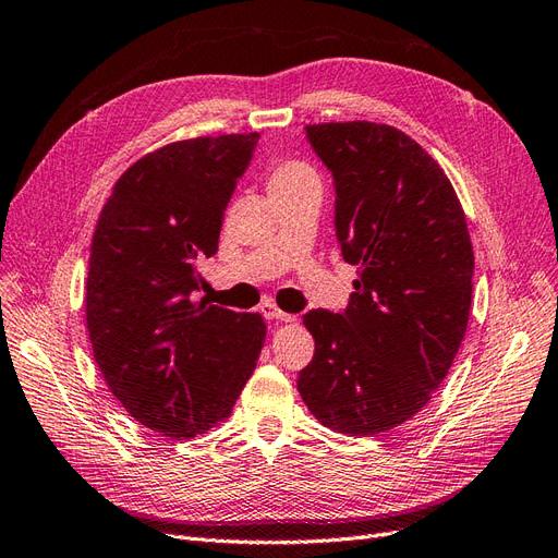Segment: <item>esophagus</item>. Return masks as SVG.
<instances>
[{
    "label": "esophagus",
    "mask_w": 558,
    "mask_h": 558,
    "mask_svg": "<svg viewBox=\"0 0 558 558\" xmlns=\"http://www.w3.org/2000/svg\"><path fill=\"white\" fill-rule=\"evenodd\" d=\"M262 313L268 317V320H278V323H292L294 320V315L280 311L276 304H270V301L262 306Z\"/></svg>",
    "instance_id": "1"
}]
</instances>
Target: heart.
Listing matches in <instances>:
<instances>
[{"instance_id":"heart-1","label":"heart","mask_w":558,"mask_h":558,"mask_svg":"<svg viewBox=\"0 0 558 558\" xmlns=\"http://www.w3.org/2000/svg\"><path fill=\"white\" fill-rule=\"evenodd\" d=\"M266 182L270 196L292 194V191L308 186L320 189V178H317L315 168L301 158H274L266 168Z\"/></svg>"}]
</instances>
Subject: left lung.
Wrapping results in <instances>:
<instances>
[{"label": "left lung", "instance_id": "8db88e82", "mask_svg": "<svg viewBox=\"0 0 558 558\" xmlns=\"http://www.w3.org/2000/svg\"><path fill=\"white\" fill-rule=\"evenodd\" d=\"M306 135L337 186V235L357 266L343 313L304 325L315 355L299 395L325 427L372 437L433 400L463 343L474 252L447 172L388 123H313Z\"/></svg>", "mask_w": 558, "mask_h": 558}]
</instances>
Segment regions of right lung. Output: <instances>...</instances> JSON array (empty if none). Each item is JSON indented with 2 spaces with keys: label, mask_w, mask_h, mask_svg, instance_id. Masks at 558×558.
<instances>
[{
  "label": "right lung",
  "mask_w": 558,
  "mask_h": 558,
  "mask_svg": "<svg viewBox=\"0 0 558 558\" xmlns=\"http://www.w3.org/2000/svg\"><path fill=\"white\" fill-rule=\"evenodd\" d=\"M257 140L203 135L145 154L117 180L93 231V357L121 407L170 439L225 423L264 348L259 313L191 299Z\"/></svg>",
  "instance_id": "add662e5"
}]
</instances>
